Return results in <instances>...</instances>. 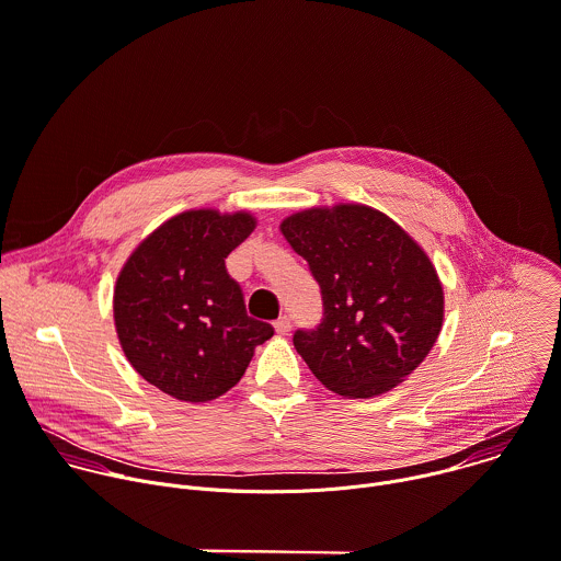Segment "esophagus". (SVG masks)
Returning <instances> with one entry per match:
<instances>
[{
  "label": "esophagus",
  "mask_w": 561,
  "mask_h": 561,
  "mask_svg": "<svg viewBox=\"0 0 561 561\" xmlns=\"http://www.w3.org/2000/svg\"><path fill=\"white\" fill-rule=\"evenodd\" d=\"M289 329H291V322H289L287 316H283V318H278V320L274 322V331H276L278 335H287Z\"/></svg>",
  "instance_id": "1"
}]
</instances>
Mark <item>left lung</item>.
<instances>
[{"instance_id": "left-lung-1", "label": "left lung", "mask_w": 561, "mask_h": 561, "mask_svg": "<svg viewBox=\"0 0 561 561\" xmlns=\"http://www.w3.org/2000/svg\"><path fill=\"white\" fill-rule=\"evenodd\" d=\"M320 285L324 318L294 346L318 381L346 399L397 388L432 351L445 316L427 252L364 204L313 206L280 221Z\"/></svg>"}]
</instances>
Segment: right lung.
<instances>
[{
    "instance_id": "1",
    "label": "right lung",
    "mask_w": 561,
    "mask_h": 561,
    "mask_svg": "<svg viewBox=\"0 0 561 561\" xmlns=\"http://www.w3.org/2000/svg\"><path fill=\"white\" fill-rule=\"evenodd\" d=\"M256 228L248 210H184L125 261L114 287V324L125 357L151 386L206 403L243 377L254 348L274 335L245 313L226 259Z\"/></svg>"
}]
</instances>
